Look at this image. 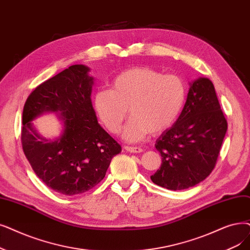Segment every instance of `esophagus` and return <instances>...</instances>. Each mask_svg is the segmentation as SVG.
<instances>
[{
  "label": "esophagus",
  "mask_w": 250,
  "mask_h": 250,
  "mask_svg": "<svg viewBox=\"0 0 250 250\" xmlns=\"http://www.w3.org/2000/svg\"><path fill=\"white\" fill-rule=\"evenodd\" d=\"M125 150L127 152H131V153H141L143 152V149L141 147H129V146H125Z\"/></svg>",
  "instance_id": "esophagus-1"
}]
</instances>
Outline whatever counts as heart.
<instances>
[{
  "mask_svg": "<svg viewBox=\"0 0 250 250\" xmlns=\"http://www.w3.org/2000/svg\"><path fill=\"white\" fill-rule=\"evenodd\" d=\"M186 100V85L175 74L164 75L150 67H133L117 74L111 90L94 95V108L104 126L117 134L129 109L132 118L122 137L140 142L150 133L167 131L178 119Z\"/></svg>",
  "mask_w": 250,
  "mask_h": 250,
  "instance_id": "b5f03b06",
  "label": "heart"
}]
</instances>
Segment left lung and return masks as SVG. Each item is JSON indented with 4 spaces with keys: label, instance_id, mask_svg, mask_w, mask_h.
Masks as SVG:
<instances>
[{
    "label": "left lung",
    "instance_id": "8db88e82",
    "mask_svg": "<svg viewBox=\"0 0 250 250\" xmlns=\"http://www.w3.org/2000/svg\"><path fill=\"white\" fill-rule=\"evenodd\" d=\"M189 84L180 116L156 141L162 162L150 177L173 191L193 187L209 176L228 128L211 81L198 78Z\"/></svg>",
    "mask_w": 250,
    "mask_h": 250
}]
</instances>
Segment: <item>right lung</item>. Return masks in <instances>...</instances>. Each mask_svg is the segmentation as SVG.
<instances>
[{"label":"right lung","instance_id":"right-lung-1","mask_svg":"<svg viewBox=\"0 0 250 250\" xmlns=\"http://www.w3.org/2000/svg\"><path fill=\"white\" fill-rule=\"evenodd\" d=\"M83 64L71 65L40 84L24 104L23 152L36 175L62 195L89 191L105 177L111 159L122 147L98 124L91 95L95 79ZM56 113L62 124L60 136L46 138L32 120Z\"/></svg>","mask_w":250,"mask_h":250}]
</instances>
